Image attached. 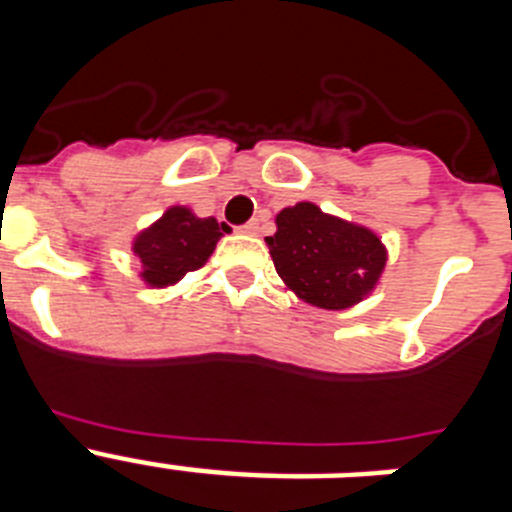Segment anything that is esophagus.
I'll return each mask as SVG.
<instances>
[{"mask_svg": "<svg viewBox=\"0 0 512 512\" xmlns=\"http://www.w3.org/2000/svg\"><path fill=\"white\" fill-rule=\"evenodd\" d=\"M241 233H246V235H256L259 233V220H251V223H246V225H241Z\"/></svg>", "mask_w": 512, "mask_h": 512, "instance_id": "1", "label": "esophagus"}]
</instances>
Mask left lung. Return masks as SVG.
Listing matches in <instances>:
<instances>
[{"label": "left lung", "mask_w": 512, "mask_h": 512, "mask_svg": "<svg viewBox=\"0 0 512 512\" xmlns=\"http://www.w3.org/2000/svg\"><path fill=\"white\" fill-rule=\"evenodd\" d=\"M266 246L287 289L323 310H346L364 300L387 264V248L374 230L312 202L284 207Z\"/></svg>", "instance_id": "obj_1"}]
</instances>
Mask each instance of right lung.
I'll return each instance as SVG.
<instances>
[{"label": "right lung", "instance_id": "right-lung-1", "mask_svg": "<svg viewBox=\"0 0 512 512\" xmlns=\"http://www.w3.org/2000/svg\"><path fill=\"white\" fill-rule=\"evenodd\" d=\"M223 233H230L215 217H197L189 207L174 205L156 223L140 230L133 251L140 261V279L148 287H171L207 264Z\"/></svg>", "mask_w": 512, "mask_h": 512}]
</instances>
